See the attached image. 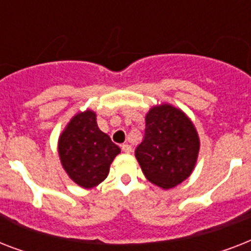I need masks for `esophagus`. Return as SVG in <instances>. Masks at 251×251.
I'll return each mask as SVG.
<instances>
[{"instance_id": "1", "label": "esophagus", "mask_w": 251, "mask_h": 251, "mask_svg": "<svg viewBox=\"0 0 251 251\" xmlns=\"http://www.w3.org/2000/svg\"><path fill=\"white\" fill-rule=\"evenodd\" d=\"M121 150H122V152L130 153L131 152V146L127 145V143H124V145L121 146Z\"/></svg>"}]
</instances>
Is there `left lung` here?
<instances>
[{
  "label": "left lung",
  "instance_id": "1",
  "mask_svg": "<svg viewBox=\"0 0 251 251\" xmlns=\"http://www.w3.org/2000/svg\"><path fill=\"white\" fill-rule=\"evenodd\" d=\"M199 152V137L193 122L169 104L153 106L146 114V130L135 157L146 178L171 189L189 177Z\"/></svg>",
  "mask_w": 251,
  "mask_h": 251
}]
</instances>
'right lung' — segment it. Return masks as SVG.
Segmentation results:
<instances>
[{
    "label": "right lung",
    "mask_w": 251,
    "mask_h": 251,
    "mask_svg": "<svg viewBox=\"0 0 251 251\" xmlns=\"http://www.w3.org/2000/svg\"><path fill=\"white\" fill-rule=\"evenodd\" d=\"M120 152L109 135L98 127L92 110L75 114L58 139L61 164L69 177L84 189L98 186L106 178L112 161Z\"/></svg>",
    "instance_id": "right-lung-1"
}]
</instances>
